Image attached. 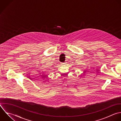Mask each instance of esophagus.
<instances>
[{"instance_id": "34e87169", "label": "esophagus", "mask_w": 121, "mask_h": 121, "mask_svg": "<svg viewBox=\"0 0 121 121\" xmlns=\"http://www.w3.org/2000/svg\"><path fill=\"white\" fill-rule=\"evenodd\" d=\"M65 63H65V62H61V65H64V64H65Z\"/></svg>"}]
</instances>
